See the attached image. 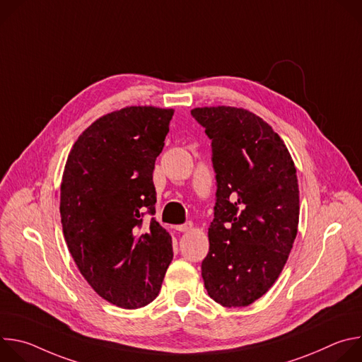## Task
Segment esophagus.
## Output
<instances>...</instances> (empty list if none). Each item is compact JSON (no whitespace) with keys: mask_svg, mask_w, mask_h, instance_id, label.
I'll return each mask as SVG.
<instances>
[{"mask_svg":"<svg viewBox=\"0 0 362 362\" xmlns=\"http://www.w3.org/2000/svg\"><path fill=\"white\" fill-rule=\"evenodd\" d=\"M193 229V223H185V225H177L176 226V230H179V232H189V230H192Z\"/></svg>","mask_w":362,"mask_h":362,"instance_id":"obj_1","label":"esophagus"}]
</instances>
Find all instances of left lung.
Masks as SVG:
<instances>
[{
    "label": "left lung",
    "instance_id": "left-lung-1",
    "mask_svg": "<svg viewBox=\"0 0 362 362\" xmlns=\"http://www.w3.org/2000/svg\"><path fill=\"white\" fill-rule=\"evenodd\" d=\"M192 116L212 139L218 182L204 288L222 306H247L279 278L296 238V169L284 140L255 113L214 106Z\"/></svg>",
    "mask_w": 362,
    "mask_h": 362
}]
</instances>
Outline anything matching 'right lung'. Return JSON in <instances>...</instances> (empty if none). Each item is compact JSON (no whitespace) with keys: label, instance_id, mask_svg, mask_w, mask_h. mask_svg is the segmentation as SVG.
<instances>
[{"label":"right lung","instance_id":"1","mask_svg":"<svg viewBox=\"0 0 362 362\" xmlns=\"http://www.w3.org/2000/svg\"><path fill=\"white\" fill-rule=\"evenodd\" d=\"M173 109L129 106L93 122L74 141L60 187L63 233L88 285L136 309L159 295L173 259L172 236L151 219L153 170Z\"/></svg>","mask_w":362,"mask_h":362}]
</instances>
